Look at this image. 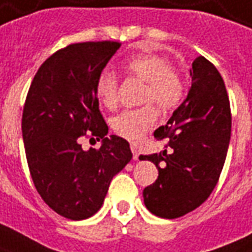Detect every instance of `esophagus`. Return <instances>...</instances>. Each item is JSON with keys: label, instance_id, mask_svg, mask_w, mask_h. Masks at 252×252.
Masks as SVG:
<instances>
[{"label": "esophagus", "instance_id": "1", "mask_svg": "<svg viewBox=\"0 0 252 252\" xmlns=\"http://www.w3.org/2000/svg\"><path fill=\"white\" fill-rule=\"evenodd\" d=\"M131 150H132L133 160H139V150H138V148L135 145H131Z\"/></svg>", "mask_w": 252, "mask_h": 252}]
</instances>
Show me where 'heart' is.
<instances>
[{
  "label": "heart",
  "instance_id": "heart-1",
  "mask_svg": "<svg viewBox=\"0 0 252 252\" xmlns=\"http://www.w3.org/2000/svg\"><path fill=\"white\" fill-rule=\"evenodd\" d=\"M124 71L128 78L145 83L140 92V102H153L161 110H172L185 96V81L182 74L171 66L168 58L158 54L133 56L124 62ZM119 77L104 68L96 77L95 94L106 109H114L119 103ZM157 120L156 107L146 103L138 109L124 110L112 120V128L121 138L131 142L140 140L155 126Z\"/></svg>",
  "mask_w": 252,
  "mask_h": 252
}]
</instances>
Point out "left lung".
I'll use <instances>...</instances> for the list:
<instances>
[{
    "instance_id": "left-lung-1",
    "label": "left lung",
    "mask_w": 252,
    "mask_h": 252,
    "mask_svg": "<svg viewBox=\"0 0 252 252\" xmlns=\"http://www.w3.org/2000/svg\"><path fill=\"white\" fill-rule=\"evenodd\" d=\"M190 76L188 97L167 126L155 131L156 139H167L165 149L139 157L158 168L155 184L143 189L145 205L167 220L184 217L208 198L218 184L230 140V104L220 71L198 56Z\"/></svg>"
}]
</instances>
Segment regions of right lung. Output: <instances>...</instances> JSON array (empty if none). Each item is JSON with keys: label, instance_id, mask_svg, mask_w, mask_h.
Instances as JSON below:
<instances>
[{"label": "right lung", "instance_id": "right-lung-1", "mask_svg": "<svg viewBox=\"0 0 252 252\" xmlns=\"http://www.w3.org/2000/svg\"><path fill=\"white\" fill-rule=\"evenodd\" d=\"M117 41L70 44L51 55L26 96L22 132L32 182L55 212L73 220L99 211L113 176L132 158L129 143L107 135L95 94L97 74L120 48ZM83 136L102 139L83 151Z\"/></svg>", "mask_w": 252, "mask_h": 252}]
</instances>
